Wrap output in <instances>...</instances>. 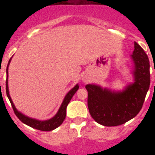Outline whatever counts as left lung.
<instances>
[{"label":"left lung","mask_w":155,"mask_h":155,"mask_svg":"<svg viewBox=\"0 0 155 155\" xmlns=\"http://www.w3.org/2000/svg\"><path fill=\"white\" fill-rule=\"evenodd\" d=\"M131 56L134 63V82L122 92H113L95 84L85 86L89 113L101 125H122L136 117L142 109L150 84L149 58L136 42Z\"/></svg>","instance_id":"1"}]
</instances>
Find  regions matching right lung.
<instances>
[{"mask_svg": "<svg viewBox=\"0 0 155 155\" xmlns=\"http://www.w3.org/2000/svg\"><path fill=\"white\" fill-rule=\"evenodd\" d=\"M11 58L8 61V66H7V68H6V75H7V79H6V94H7V97H8V100L11 103V105H12V108L13 109V112L16 114V116L18 117V119L23 122L25 125H29L30 127L34 128V129H36V130H41V131H51V130H54L56 128H58L59 125L63 122V120L66 117V113H67V106L69 104L70 101L71 100L72 97L74 96L76 91L79 89V85L76 84L75 87H73L72 89H71L68 93L66 95V97H64L63 99V101L61 104L60 108L58 109V113H56L55 116L52 117L51 119H49V120H36V119H33V118H30L29 117H26V116L23 115L22 113H21L20 112H18L17 110V108H15V106L13 104L12 100H11V97L9 96V93H8V65H9V63H10Z\"/></svg>", "mask_w": 155, "mask_h": 155, "instance_id": "obj_1", "label": "right lung"}]
</instances>
